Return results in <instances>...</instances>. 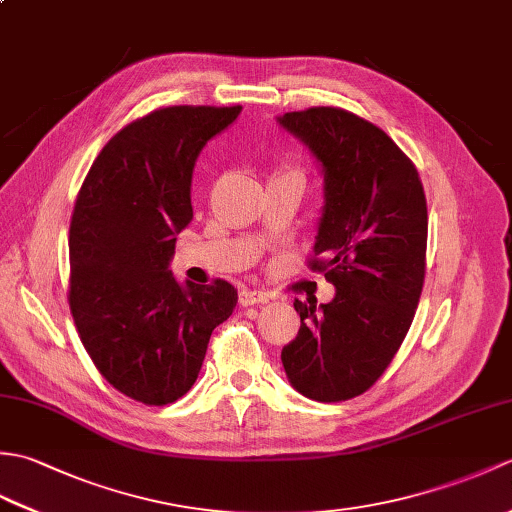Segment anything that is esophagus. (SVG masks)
I'll use <instances>...</instances> for the list:
<instances>
[{
    "label": "esophagus",
    "mask_w": 512,
    "mask_h": 512,
    "mask_svg": "<svg viewBox=\"0 0 512 512\" xmlns=\"http://www.w3.org/2000/svg\"><path fill=\"white\" fill-rule=\"evenodd\" d=\"M270 299L268 292L262 290H242L239 292V306H255V303H266Z\"/></svg>",
    "instance_id": "obj_1"
}]
</instances>
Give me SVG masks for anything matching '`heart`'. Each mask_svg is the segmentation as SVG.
I'll return each mask as SVG.
<instances>
[{"label": "heart", "instance_id": "heart-1", "mask_svg": "<svg viewBox=\"0 0 512 512\" xmlns=\"http://www.w3.org/2000/svg\"><path fill=\"white\" fill-rule=\"evenodd\" d=\"M288 173H297V171H288Z\"/></svg>", "mask_w": 512, "mask_h": 512}]
</instances>
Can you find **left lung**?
<instances>
[{
  "mask_svg": "<svg viewBox=\"0 0 512 512\" xmlns=\"http://www.w3.org/2000/svg\"><path fill=\"white\" fill-rule=\"evenodd\" d=\"M321 162L323 213L308 266L336 288L295 301L284 350L290 385L319 402L361 396L383 376L416 314L427 262V198L413 162L383 129L341 107L277 118Z\"/></svg>",
  "mask_w": 512,
  "mask_h": 512,
  "instance_id": "8db88e82",
  "label": "left lung"
}]
</instances>
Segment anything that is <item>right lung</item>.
<instances>
[{
    "label": "right lung",
    "instance_id": "obj_1",
    "mask_svg": "<svg viewBox=\"0 0 512 512\" xmlns=\"http://www.w3.org/2000/svg\"><path fill=\"white\" fill-rule=\"evenodd\" d=\"M242 105H173L123 127L96 156L70 222V310L103 378L143 405L193 387L211 332L233 314L224 279L178 284L169 262L193 220L202 147Z\"/></svg>",
    "mask_w": 512,
    "mask_h": 512
}]
</instances>
